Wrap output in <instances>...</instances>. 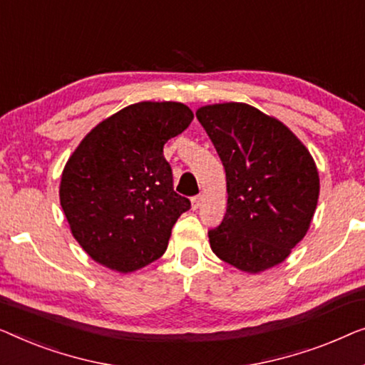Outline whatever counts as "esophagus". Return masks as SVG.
I'll use <instances>...</instances> for the list:
<instances>
[{"mask_svg":"<svg viewBox=\"0 0 365 365\" xmlns=\"http://www.w3.org/2000/svg\"><path fill=\"white\" fill-rule=\"evenodd\" d=\"M200 205H202V197H200V195L198 197H193L192 198V210H197Z\"/></svg>","mask_w":365,"mask_h":365,"instance_id":"1","label":"esophagus"}]
</instances>
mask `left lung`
<instances>
[{"label": "left lung", "mask_w": 365, "mask_h": 365, "mask_svg": "<svg viewBox=\"0 0 365 365\" xmlns=\"http://www.w3.org/2000/svg\"><path fill=\"white\" fill-rule=\"evenodd\" d=\"M197 119L227 172V213L208 232L213 253L251 274L283 263L314 217V158L289 127L245 102L203 106Z\"/></svg>", "instance_id": "8db88e82"}]
</instances>
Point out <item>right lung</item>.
I'll return each instance as SVG.
<instances>
[{
  "mask_svg": "<svg viewBox=\"0 0 365 365\" xmlns=\"http://www.w3.org/2000/svg\"><path fill=\"white\" fill-rule=\"evenodd\" d=\"M192 120L182 102H137L99 122L66 162L61 207L96 263L127 274L165 253L190 202L173 192L163 145Z\"/></svg>",
  "mask_w": 365,
  "mask_h": 365,
  "instance_id": "1",
  "label": "right lung"
}]
</instances>
